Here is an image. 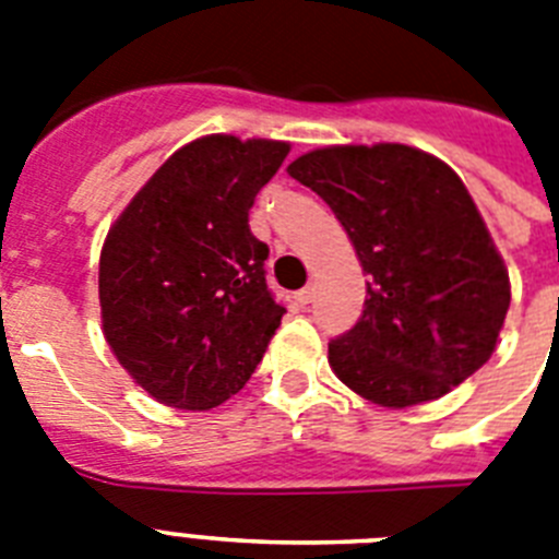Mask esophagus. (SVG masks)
<instances>
[{"mask_svg": "<svg viewBox=\"0 0 559 559\" xmlns=\"http://www.w3.org/2000/svg\"><path fill=\"white\" fill-rule=\"evenodd\" d=\"M295 298H298V304H301V307H307V304L316 301V287H304L301 293L295 295Z\"/></svg>", "mask_w": 559, "mask_h": 559, "instance_id": "obj_1", "label": "esophagus"}]
</instances>
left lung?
<instances>
[{
    "instance_id": "8db88e82",
    "label": "left lung",
    "mask_w": 559,
    "mask_h": 559,
    "mask_svg": "<svg viewBox=\"0 0 559 559\" xmlns=\"http://www.w3.org/2000/svg\"><path fill=\"white\" fill-rule=\"evenodd\" d=\"M349 233L369 275L330 367L367 401L403 409L463 383L495 352L509 272L452 167L406 144L323 147L287 167Z\"/></svg>"
}]
</instances>
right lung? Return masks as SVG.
I'll return each mask as SVG.
<instances>
[{
	"mask_svg": "<svg viewBox=\"0 0 559 559\" xmlns=\"http://www.w3.org/2000/svg\"><path fill=\"white\" fill-rule=\"evenodd\" d=\"M289 144L204 135L153 173L107 233L98 301L110 349L156 401L204 412L233 397L287 309L250 229Z\"/></svg>",
	"mask_w": 559,
	"mask_h": 559,
	"instance_id": "right-lung-1",
	"label": "right lung"
}]
</instances>
